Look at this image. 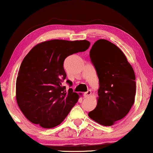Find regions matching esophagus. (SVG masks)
<instances>
[{
  "instance_id": "34e87169",
  "label": "esophagus",
  "mask_w": 153,
  "mask_h": 153,
  "mask_svg": "<svg viewBox=\"0 0 153 153\" xmlns=\"http://www.w3.org/2000/svg\"><path fill=\"white\" fill-rule=\"evenodd\" d=\"M91 93H92V92H91V91H90V90H88V92H85V93L83 94V97H84L85 98H87V97H88L90 96V94H91Z\"/></svg>"
}]
</instances>
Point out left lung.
<instances>
[{
	"label": "left lung",
	"instance_id": "8db88e82",
	"mask_svg": "<svg viewBox=\"0 0 153 153\" xmlns=\"http://www.w3.org/2000/svg\"><path fill=\"white\" fill-rule=\"evenodd\" d=\"M91 62L99 79L98 101L90 119L111 126L132 107L136 95V75L122 51L107 40H97L90 51Z\"/></svg>",
	"mask_w": 153,
	"mask_h": 153
}]
</instances>
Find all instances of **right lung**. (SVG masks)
<instances>
[{"instance_id": "right-lung-1", "label": "right lung", "mask_w": 153, "mask_h": 153, "mask_svg": "<svg viewBox=\"0 0 153 153\" xmlns=\"http://www.w3.org/2000/svg\"><path fill=\"white\" fill-rule=\"evenodd\" d=\"M90 42L53 39L38 44L21 63L16 81V100L29 121L44 128L59 125L78 100L70 88L65 90V59L86 51ZM66 82L71 86L69 80Z\"/></svg>"}]
</instances>
